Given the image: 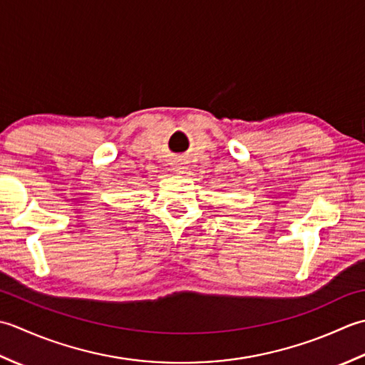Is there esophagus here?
<instances>
[{"instance_id": "esophagus-1", "label": "esophagus", "mask_w": 365, "mask_h": 365, "mask_svg": "<svg viewBox=\"0 0 365 365\" xmlns=\"http://www.w3.org/2000/svg\"><path fill=\"white\" fill-rule=\"evenodd\" d=\"M184 170H185V167L180 165V163H178V165L175 167V172H178V173H184Z\"/></svg>"}]
</instances>
